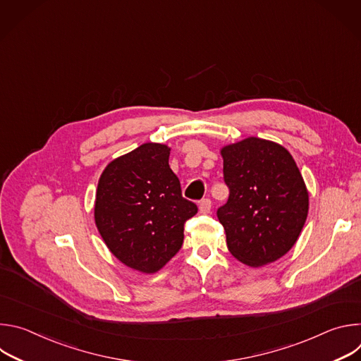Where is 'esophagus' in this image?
I'll list each match as a JSON object with an SVG mask.
<instances>
[{
    "label": "esophagus",
    "mask_w": 361,
    "mask_h": 361,
    "mask_svg": "<svg viewBox=\"0 0 361 361\" xmlns=\"http://www.w3.org/2000/svg\"><path fill=\"white\" fill-rule=\"evenodd\" d=\"M198 207H200V213L209 214L212 212V200L210 198H202L198 204Z\"/></svg>",
    "instance_id": "34e87169"
}]
</instances>
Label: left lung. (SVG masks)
<instances>
[{"label": "left lung", "instance_id": "left-lung-1", "mask_svg": "<svg viewBox=\"0 0 361 361\" xmlns=\"http://www.w3.org/2000/svg\"><path fill=\"white\" fill-rule=\"evenodd\" d=\"M228 200L217 210L230 252L259 267L283 257L297 241L308 213V192L291 154L250 137L221 149Z\"/></svg>", "mask_w": 361, "mask_h": 361}]
</instances>
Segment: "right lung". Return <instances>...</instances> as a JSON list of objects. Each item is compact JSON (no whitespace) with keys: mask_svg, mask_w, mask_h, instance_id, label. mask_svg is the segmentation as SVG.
<instances>
[{"mask_svg":"<svg viewBox=\"0 0 361 361\" xmlns=\"http://www.w3.org/2000/svg\"><path fill=\"white\" fill-rule=\"evenodd\" d=\"M170 148L147 142L111 161L95 197L97 228L110 251L141 273L159 271L183 245L197 205L169 166Z\"/></svg>","mask_w":361,"mask_h":361,"instance_id":"right-lung-1","label":"right lung"}]
</instances>
